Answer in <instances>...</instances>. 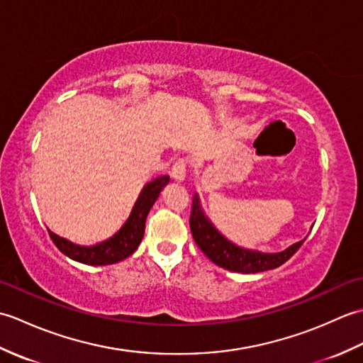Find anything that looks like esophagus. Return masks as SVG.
I'll use <instances>...</instances> for the list:
<instances>
[{"mask_svg": "<svg viewBox=\"0 0 363 363\" xmlns=\"http://www.w3.org/2000/svg\"><path fill=\"white\" fill-rule=\"evenodd\" d=\"M172 177L176 182H182L186 179V162L177 160L172 168Z\"/></svg>", "mask_w": 363, "mask_h": 363, "instance_id": "1", "label": "esophagus"}]
</instances>
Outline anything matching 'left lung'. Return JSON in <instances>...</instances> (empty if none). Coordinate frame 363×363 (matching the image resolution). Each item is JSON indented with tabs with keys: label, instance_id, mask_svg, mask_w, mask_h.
Here are the masks:
<instances>
[{
	"label": "left lung",
	"instance_id": "left-lung-1",
	"mask_svg": "<svg viewBox=\"0 0 363 363\" xmlns=\"http://www.w3.org/2000/svg\"><path fill=\"white\" fill-rule=\"evenodd\" d=\"M190 230L194 235L196 245L199 246L207 257L218 267L229 269L235 273H260L267 269H273L281 267L284 262H287L295 254L304 240L290 245L287 250L281 252H260L240 248L234 243H230L228 238L223 237L217 229L213 228L211 220L206 217L201 203L198 195H194L191 201V213H190Z\"/></svg>",
	"mask_w": 363,
	"mask_h": 363
}]
</instances>
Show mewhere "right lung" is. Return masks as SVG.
<instances>
[{"label": "right lung", "instance_id": "add662e5", "mask_svg": "<svg viewBox=\"0 0 363 363\" xmlns=\"http://www.w3.org/2000/svg\"><path fill=\"white\" fill-rule=\"evenodd\" d=\"M169 176H157L156 179L145 184L133 211H130L129 218L120 228L118 233H115L107 240L91 246H81L68 242L67 238L59 237L50 230L52 243L67 257L86 265H111L129 257L140 245L145 234L146 217H148L152 204L156 203L162 189L167 186Z\"/></svg>", "mask_w": 363, "mask_h": 363}]
</instances>
